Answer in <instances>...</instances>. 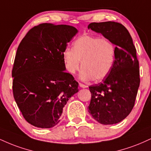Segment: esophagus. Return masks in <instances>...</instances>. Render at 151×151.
I'll use <instances>...</instances> for the list:
<instances>
[{"instance_id": "1", "label": "esophagus", "mask_w": 151, "mask_h": 151, "mask_svg": "<svg viewBox=\"0 0 151 151\" xmlns=\"http://www.w3.org/2000/svg\"><path fill=\"white\" fill-rule=\"evenodd\" d=\"M79 86L81 87V88H86V85L83 84V83H79Z\"/></svg>"}]
</instances>
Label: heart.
Returning <instances> with one entry per match:
<instances>
[{
	"mask_svg": "<svg viewBox=\"0 0 151 151\" xmlns=\"http://www.w3.org/2000/svg\"><path fill=\"white\" fill-rule=\"evenodd\" d=\"M67 70L75 74L81 67L79 77L83 81H102L111 72L115 63V48L110 41L89 35L79 37L73 48L63 52Z\"/></svg>",
	"mask_w": 151,
	"mask_h": 151,
	"instance_id": "heart-1",
	"label": "heart"
}]
</instances>
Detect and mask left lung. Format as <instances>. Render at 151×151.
Returning a JSON list of instances; mask_svg holds the SVG:
<instances>
[{"label":"left lung","instance_id":"obj_1","mask_svg":"<svg viewBox=\"0 0 151 151\" xmlns=\"http://www.w3.org/2000/svg\"><path fill=\"white\" fill-rule=\"evenodd\" d=\"M91 29L115 45L113 68L102 83L89 86L88 112L102 124L120 122L134 108L140 84L137 50L128 30L115 22H92Z\"/></svg>","mask_w":151,"mask_h":151}]
</instances>
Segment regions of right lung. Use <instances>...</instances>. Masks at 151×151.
Segmentation results:
<instances>
[{
	"label": "right lung",
	"instance_id": "obj_1",
	"mask_svg": "<svg viewBox=\"0 0 151 151\" xmlns=\"http://www.w3.org/2000/svg\"><path fill=\"white\" fill-rule=\"evenodd\" d=\"M77 33L70 25L41 24L18 46L12 72L14 99L34 127L55 126L68 100L79 91V83L65 72L63 58L67 43Z\"/></svg>",
	"mask_w": 151,
	"mask_h": 151
}]
</instances>
